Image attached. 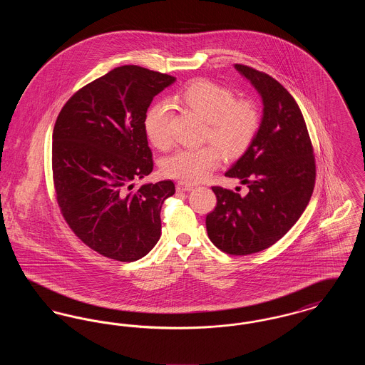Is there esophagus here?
Here are the masks:
<instances>
[{
    "instance_id": "1",
    "label": "esophagus",
    "mask_w": 365,
    "mask_h": 365,
    "mask_svg": "<svg viewBox=\"0 0 365 365\" xmlns=\"http://www.w3.org/2000/svg\"><path fill=\"white\" fill-rule=\"evenodd\" d=\"M176 190H178V191L192 190V185H190V183H185V182H178V183H176Z\"/></svg>"
}]
</instances>
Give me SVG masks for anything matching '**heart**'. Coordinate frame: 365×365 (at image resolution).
<instances>
[{
    "label": "heart",
    "instance_id": "obj_1",
    "mask_svg": "<svg viewBox=\"0 0 365 365\" xmlns=\"http://www.w3.org/2000/svg\"><path fill=\"white\" fill-rule=\"evenodd\" d=\"M179 100L207 122L205 138L213 143L178 149L165 157L163 173L168 178L189 183L205 179L220 164L218 145L227 156H238L247 149L260 128V110L255 101L235 100L231 88L208 79L192 81L179 93ZM170 119L171 106L167 101H157L145 115L146 137L158 149L171 145Z\"/></svg>",
    "mask_w": 365,
    "mask_h": 365
}]
</instances>
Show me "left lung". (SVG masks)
I'll return each mask as SVG.
<instances>
[{
	"instance_id": "left-lung-1",
	"label": "left lung",
	"mask_w": 365,
	"mask_h": 365,
	"mask_svg": "<svg viewBox=\"0 0 365 365\" xmlns=\"http://www.w3.org/2000/svg\"><path fill=\"white\" fill-rule=\"evenodd\" d=\"M262 98L260 128L226 176L249 187L235 191L213 186L217 198L207 215L212 243L232 256L261 252L294 226L312 197L316 164L308 128L293 96L265 72L235 64Z\"/></svg>"
}]
</instances>
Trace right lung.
Instances as JSON below:
<instances>
[{"instance_id": "right-lung-1", "label": "right lung", "mask_w": 365, "mask_h": 365, "mask_svg": "<svg viewBox=\"0 0 365 365\" xmlns=\"http://www.w3.org/2000/svg\"><path fill=\"white\" fill-rule=\"evenodd\" d=\"M175 81L138 66L118 67L78 90L57 116V204L75 235L108 259L139 260L160 240V212L174 182L133 190V180L153 171L143 119L155 96Z\"/></svg>"}]
</instances>
